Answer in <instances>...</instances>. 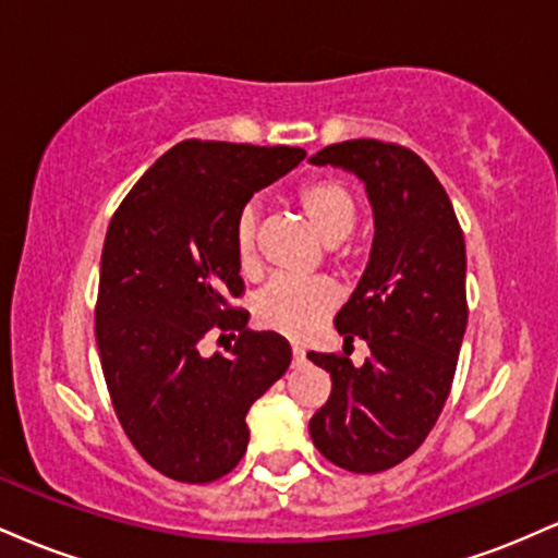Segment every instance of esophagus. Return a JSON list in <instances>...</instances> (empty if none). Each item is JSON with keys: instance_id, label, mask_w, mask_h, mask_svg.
I'll return each instance as SVG.
<instances>
[{"instance_id": "esophagus-1", "label": "esophagus", "mask_w": 558, "mask_h": 558, "mask_svg": "<svg viewBox=\"0 0 558 558\" xmlns=\"http://www.w3.org/2000/svg\"><path fill=\"white\" fill-rule=\"evenodd\" d=\"M291 351H293V364H301V362H306V351L301 349V345L293 343V345H291Z\"/></svg>"}]
</instances>
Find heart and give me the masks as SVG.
<instances>
[{"mask_svg":"<svg viewBox=\"0 0 558 558\" xmlns=\"http://www.w3.org/2000/svg\"><path fill=\"white\" fill-rule=\"evenodd\" d=\"M296 204L317 235L328 246H338L356 226L360 202L354 191L338 178H312L296 189ZM235 259L243 272L257 265V215L252 209L241 213L233 233ZM336 304V288L328 280L312 278H275L254 299V317L262 328L283 332L291 338H304L317 328Z\"/></svg>","mask_w":558,"mask_h":558,"instance_id":"1","label":"heart"}]
</instances>
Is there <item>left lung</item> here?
<instances>
[{
  "instance_id": "left-lung-1",
  "label": "left lung",
  "mask_w": 558,
  "mask_h": 558,
  "mask_svg": "<svg viewBox=\"0 0 558 558\" xmlns=\"http://www.w3.org/2000/svg\"><path fill=\"white\" fill-rule=\"evenodd\" d=\"M310 162L354 172L375 215L367 270L336 315L343 341L360 336L369 356L354 367L306 354L332 380L310 435L328 462L373 475L417 451L451 393L466 330L464 233L446 189L407 146L354 138Z\"/></svg>"
}]
</instances>
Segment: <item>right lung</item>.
I'll list each match as a JSON object with an SVG mask.
<instances>
[{
  "mask_svg": "<svg viewBox=\"0 0 558 558\" xmlns=\"http://www.w3.org/2000/svg\"><path fill=\"white\" fill-rule=\"evenodd\" d=\"M306 157L296 146L181 141L128 191L107 228L96 345L120 425L178 483H213L246 453V414L291 364L272 330L246 328L233 233L246 202ZM213 329L240 332L202 357Z\"/></svg>",
  "mask_w": 558,
  "mask_h": 558,
  "instance_id": "1",
  "label": "right lung"
}]
</instances>
